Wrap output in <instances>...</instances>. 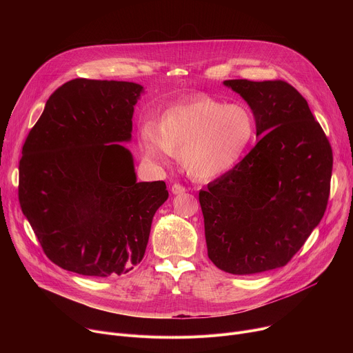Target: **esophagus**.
I'll return each instance as SVG.
<instances>
[{"label": "esophagus", "instance_id": "obj_1", "mask_svg": "<svg viewBox=\"0 0 353 353\" xmlns=\"http://www.w3.org/2000/svg\"><path fill=\"white\" fill-rule=\"evenodd\" d=\"M185 191H187V188H185L184 185H181V184H173V185H172V192H173L174 195L184 194Z\"/></svg>", "mask_w": 353, "mask_h": 353}]
</instances>
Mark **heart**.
<instances>
[{
    "mask_svg": "<svg viewBox=\"0 0 353 353\" xmlns=\"http://www.w3.org/2000/svg\"><path fill=\"white\" fill-rule=\"evenodd\" d=\"M254 132L256 119L245 105L196 96L168 108L158 125L143 124L139 145L148 161L166 163L173 154L191 177L208 180L239 162Z\"/></svg>",
    "mask_w": 353,
    "mask_h": 353,
    "instance_id": "b5f03b06",
    "label": "heart"
}]
</instances>
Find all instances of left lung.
<instances>
[{"label": "left lung", "instance_id": "1", "mask_svg": "<svg viewBox=\"0 0 353 353\" xmlns=\"http://www.w3.org/2000/svg\"><path fill=\"white\" fill-rule=\"evenodd\" d=\"M256 119L257 145L199 191L210 260L233 275L281 268L320 223L332 150L306 99L283 81L229 79Z\"/></svg>", "mask_w": 353, "mask_h": 353}]
</instances>
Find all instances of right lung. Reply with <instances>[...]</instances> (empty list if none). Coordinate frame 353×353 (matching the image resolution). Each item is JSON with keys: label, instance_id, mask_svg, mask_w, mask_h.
Here are the masks:
<instances>
[{"label": "right lung", "instance_id": "right-lung-1", "mask_svg": "<svg viewBox=\"0 0 353 353\" xmlns=\"http://www.w3.org/2000/svg\"><path fill=\"white\" fill-rule=\"evenodd\" d=\"M143 86L72 79L48 97L19 163V204L46 256L86 276L127 274L143 259L165 181H137L131 141Z\"/></svg>", "mask_w": 353, "mask_h": 353}]
</instances>
